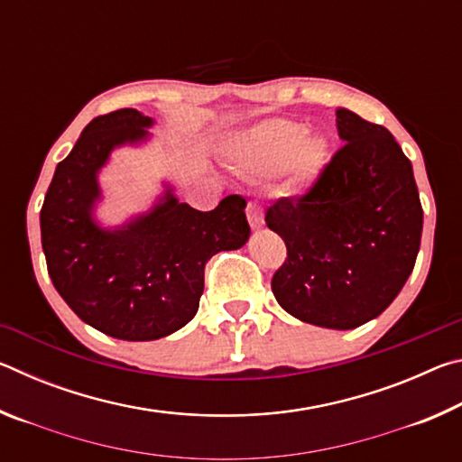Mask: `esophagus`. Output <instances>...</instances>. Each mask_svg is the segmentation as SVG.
Segmentation results:
<instances>
[{"label": "esophagus", "mask_w": 462, "mask_h": 462, "mask_svg": "<svg viewBox=\"0 0 462 462\" xmlns=\"http://www.w3.org/2000/svg\"><path fill=\"white\" fill-rule=\"evenodd\" d=\"M246 217H248V224L253 226V228H261V226L264 224V216H263V208L259 201L250 199L246 203Z\"/></svg>", "instance_id": "34e87169"}]
</instances>
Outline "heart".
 I'll return each mask as SVG.
<instances>
[{
    "label": "heart",
    "mask_w": 462,
    "mask_h": 462,
    "mask_svg": "<svg viewBox=\"0 0 462 462\" xmlns=\"http://www.w3.org/2000/svg\"><path fill=\"white\" fill-rule=\"evenodd\" d=\"M306 126L291 120H269L254 126L236 144L240 165L263 175H275L291 167L301 181L316 177L328 159V140L306 134Z\"/></svg>",
    "instance_id": "1"
}]
</instances>
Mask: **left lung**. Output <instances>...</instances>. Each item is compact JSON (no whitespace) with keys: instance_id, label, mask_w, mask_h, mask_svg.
I'll return each instance as SVG.
<instances>
[{"instance_id":"left-lung-1","label":"left lung","mask_w":462,"mask_h":462,"mask_svg":"<svg viewBox=\"0 0 462 462\" xmlns=\"http://www.w3.org/2000/svg\"><path fill=\"white\" fill-rule=\"evenodd\" d=\"M344 144L297 198L264 222L287 259L273 275L279 306L301 322L350 330L389 308L416 264L424 212L411 162L387 128L336 112Z\"/></svg>"}]
</instances>
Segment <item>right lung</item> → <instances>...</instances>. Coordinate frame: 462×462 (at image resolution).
Masks as SVG:
<instances>
[{"mask_svg": "<svg viewBox=\"0 0 462 462\" xmlns=\"http://www.w3.org/2000/svg\"><path fill=\"white\" fill-rule=\"evenodd\" d=\"M151 124L132 107L93 118L57 165L41 209L54 289L85 324L120 340H156L183 328L198 314L206 263L250 236L240 195L199 212L167 191L126 228H97L91 217L97 171L116 146L143 140Z\"/></svg>", "mask_w": 462, "mask_h": 462, "instance_id": "obj_1", "label": "right lung"}]
</instances>
